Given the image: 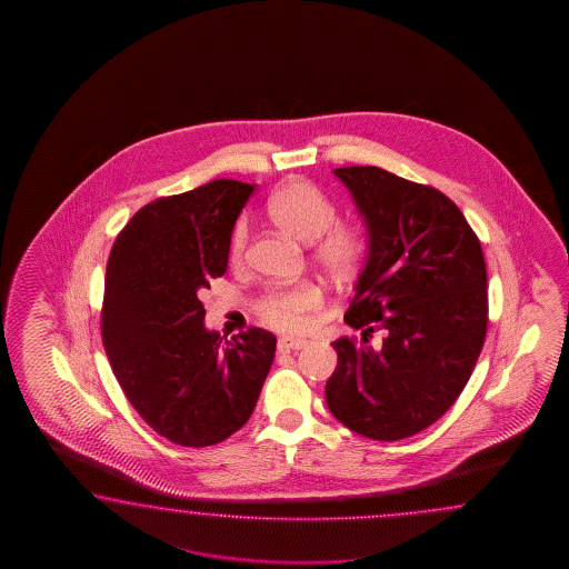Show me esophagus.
<instances>
[{"mask_svg":"<svg viewBox=\"0 0 569 569\" xmlns=\"http://www.w3.org/2000/svg\"><path fill=\"white\" fill-rule=\"evenodd\" d=\"M305 346H307V339L289 338V336L280 338L279 343H277V348H279V351L302 350Z\"/></svg>","mask_w":569,"mask_h":569,"instance_id":"1","label":"esophagus"}]
</instances>
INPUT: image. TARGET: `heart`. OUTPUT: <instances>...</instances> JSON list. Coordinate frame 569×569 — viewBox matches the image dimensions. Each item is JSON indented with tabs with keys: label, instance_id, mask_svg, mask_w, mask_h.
Here are the masks:
<instances>
[{
	"label": "heart",
	"instance_id": "obj_1",
	"mask_svg": "<svg viewBox=\"0 0 569 569\" xmlns=\"http://www.w3.org/2000/svg\"><path fill=\"white\" fill-rule=\"evenodd\" d=\"M270 219L289 231L292 238L305 243L317 242V258L331 272L346 274L360 262L366 250V233L360 226L338 223L333 201L321 189L307 181H292L280 187L268 199ZM248 242V228L240 221L233 230L230 243L231 262L242 260ZM321 305V290L311 282H302L289 289H274L258 302V311L270 326L284 331H299L307 326V315Z\"/></svg>",
	"mask_w": 569,
	"mask_h": 569
}]
</instances>
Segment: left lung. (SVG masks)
Segmentation results:
<instances>
[{"label":"left lung","instance_id":"obj_1","mask_svg":"<svg viewBox=\"0 0 569 569\" xmlns=\"http://www.w3.org/2000/svg\"><path fill=\"white\" fill-rule=\"evenodd\" d=\"M333 174L366 226V260L327 380L331 415L351 431L399 441L436 423L460 397L482 351L488 295L482 248L458 206L433 187L378 167ZM386 333L378 349L365 341Z\"/></svg>","mask_w":569,"mask_h":569}]
</instances>
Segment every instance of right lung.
Masks as SVG:
<instances>
[{
	"mask_svg": "<svg viewBox=\"0 0 569 569\" xmlns=\"http://www.w3.org/2000/svg\"><path fill=\"white\" fill-rule=\"evenodd\" d=\"M256 184L218 179L142 207L109 254L101 336L113 375L158 436L216 446L250 419L277 338L221 341L199 290L223 277L231 231Z\"/></svg>",
	"mask_w": 569,
	"mask_h": 569,
	"instance_id": "add662e5",
	"label": "right lung"
}]
</instances>
